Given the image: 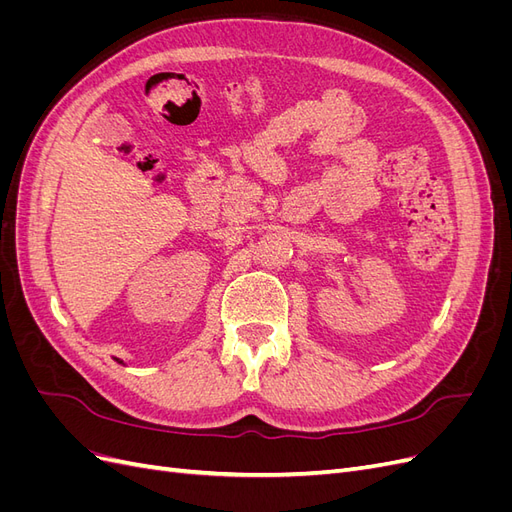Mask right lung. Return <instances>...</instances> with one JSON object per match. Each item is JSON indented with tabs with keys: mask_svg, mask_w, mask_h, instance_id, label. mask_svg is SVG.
Instances as JSON below:
<instances>
[{
	"mask_svg": "<svg viewBox=\"0 0 512 512\" xmlns=\"http://www.w3.org/2000/svg\"><path fill=\"white\" fill-rule=\"evenodd\" d=\"M115 361H117V363H123V361H119V359H115Z\"/></svg>",
	"mask_w": 512,
	"mask_h": 512,
	"instance_id": "add662e5",
	"label": "right lung"
}]
</instances>
